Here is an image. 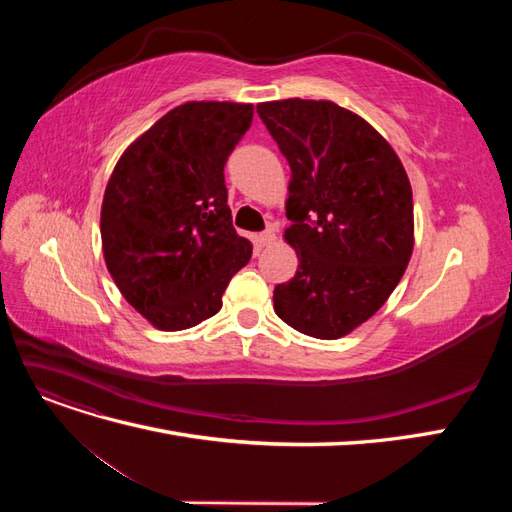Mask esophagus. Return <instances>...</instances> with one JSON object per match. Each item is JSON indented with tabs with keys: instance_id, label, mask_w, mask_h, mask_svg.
Listing matches in <instances>:
<instances>
[{
	"instance_id": "esophagus-1",
	"label": "esophagus",
	"mask_w": 512,
	"mask_h": 512,
	"mask_svg": "<svg viewBox=\"0 0 512 512\" xmlns=\"http://www.w3.org/2000/svg\"><path fill=\"white\" fill-rule=\"evenodd\" d=\"M275 228L273 226H269L265 232H260V243L262 245H271V243H275Z\"/></svg>"
}]
</instances>
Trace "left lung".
<instances>
[{
  "label": "left lung",
  "mask_w": 512,
  "mask_h": 512,
  "mask_svg": "<svg viewBox=\"0 0 512 512\" xmlns=\"http://www.w3.org/2000/svg\"><path fill=\"white\" fill-rule=\"evenodd\" d=\"M256 111L290 164L284 239L299 256L273 307L288 327L339 339L374 316L414 247L406 168L386 138L329 100H275Z\"/></svg>",
  "instance_id": "8db88e82"
}]
</instances>
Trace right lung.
Segmentation results:
<instances>
[{"label":"right lung","mask_w":512,"mask_h":512,"mask_svg":"<svg viewBox=\"0 0 512 512\" xmlns=\"http://www.w3.org/2000/svg\"><path fill=\"white\" fill-rule=\"evenodd\" d=\"M252 117V104L175 106L121 153L106 183V269L160 331L218 314L230 277L252 258V243L232 228L224 183V164Z\"/></svg>","instance_id":"right-lung-1"}]
</instances>
